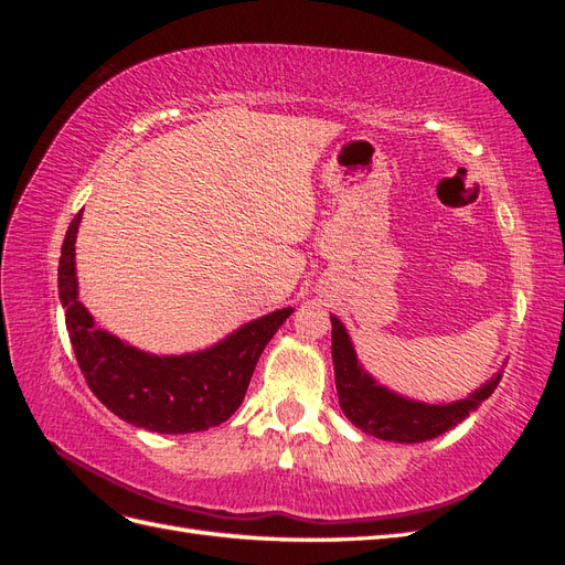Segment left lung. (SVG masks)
Wrapping results in <instances>:
<instances>
[{
	"mask_svg": "<svg viewBox=\"0 0 565 565\" xmlns=\"http://www.w3.org/2000/svg\"><path fill=\"white\" fill-rule=\"evenodd\" d=\"M332 320V363L339 407L358 429L393 443H422L450 431L478 409L490 393L498 388L502 372L476 388L469 398L452 403H419L388 391L370 377L358 363L351 337L339 318Z\"/></svg>",
	"mask_w": 565,
	"mask_h": 565,
	"instance_id": "8db88e82",
	"label": "left lung"
}]
</instances>
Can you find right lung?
<instances>
[{"instance_id": "1", "label": "right lung", "mask_w": 565, "mask_h": 565, "mask_svg": "<svg viewBox=\"0 0 565 565\" xmlns=\"http://www.w3.org/2000/svg\"><path fill=\"white\" fill-rule=\"evenodd\" d=\"M82 212L67 226L58 262V297L77 365L113 415L158 434H195L241 407L256 361L295 309H280L231 332L218 344L183 355H152L98 330L77 297L75 241Z\"/></svg>"}]
</instances>
